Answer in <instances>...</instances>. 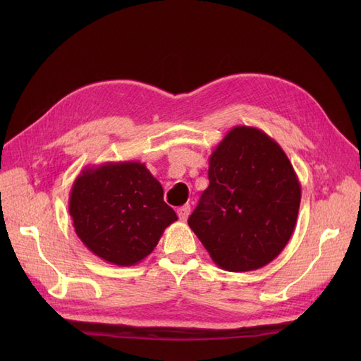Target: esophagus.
Segmentation results:
<instances>
[{"label":"esophagus","mask_w":361,"mask_h":361,"mask_svg":"<svg viewBox=\"0 0 361 361\" xmlns=\"http://www.w3.org/2000/svg\"><path fill=\"white\" fill-rule=\"evenodd\" d=\"M191 214V206L190 204H183L178 209V215H179V220L180 221H187V218Z\"/></svg>","instance_id":"obj_1"}]
</instances>
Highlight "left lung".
<instances>
[{
  "instance_id": "left-lung-1",
  "label": "left lung",
  "mask_w": 361,
  "mask_h": 361,
  "mask_svg": "<svg viewBox=\"0 0 361 361\" xmlns=\"http://www.w3.org/2000/svg\"><path fill=\"white\" fill-rule=\"evenodd\" d=\"M207 178L188 224L211 259L231 272L268 265L289 243L301 202L285 152L264 130L235 126L214 149Z\"/></svg>"
}]
</instances>
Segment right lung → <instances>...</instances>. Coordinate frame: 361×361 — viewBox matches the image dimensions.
<instances>
[{"instance_id":"add662e5","label":"right lung","mask_w":361,"mask_h":361,"mask_svg":"<svg viewBox=\"0 0 361 361\" xmlns=\"http://www.w3.org/2000/svg\"><path fill=\"white\" fill-rule=\"evenodd\" d=\"M69 214L82 244L117 267L149 256L178 220L161 183L138 161L85 167L72 185Z\"/></svg>"}]
</instances>
